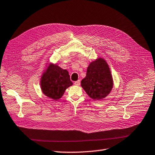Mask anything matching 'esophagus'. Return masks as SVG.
I'll return each mask as SVG.
<instances>
[{
	"label": "esophagus",
	"mask_w": 155,
	"mask_h": 155,
	"mask_svg": "<svg viewBox=\"0 0 155 155\" xmlns=\"http://www.w3.org/2000/svg\"><path fill=\"white\" fill-rule=\"evenodd\" d=\"M74 85H76V86H79L81 84V81H80V80H78L77 81H75L74 82Z\"/></svg>",
	"instance_id": "esophagus-1"
}]
</instances>
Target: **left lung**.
Listing matches in <instances>:
<instances>
[{
  "instance_id": "left-lung-1",
  "label": "left lung",
  "mask_w": 155,
  "mask_h": 155,
  "mask_svg": "<svg viewBox=\"0 0 155 155\" xmlns=\"http://www.w3.org/2000/svg\"><path fill=\"white\" fill-rule=\"evenodd\" d=\"M81 86L94 100H101L108 96L113 87V79L105 59L99 57L90 63Z\"/></svg>"
}]
</instances>
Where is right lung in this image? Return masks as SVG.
<instances>
[{
	"label": "right lung",
	"instance_id": "obj_1",
	"mask_svg": "<svg viewBox=\"0 0 155 155\" xmlns=\"http://www.w3.org/2000/svg\"><path fill=\"white\" fill-rule=\"evenodd\" d=\"M46 65L40 81L41 90L46 96L54 100H59L66 89L73 85L69 72L56 63H47Z\"/></svg>",
	"mask_w": 155,
	"mask_h": 155
}]
</instances>
